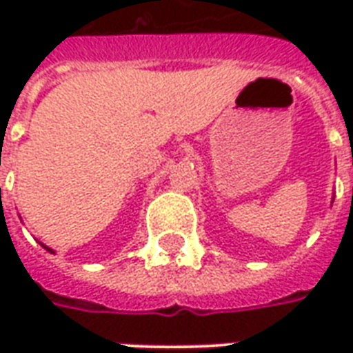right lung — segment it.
Returning <instances> with one entry per match:
<instances>
[{"mask_svg":"<svg viewBox=\"0 0 353 353\" xmlns=\"http://www.w3.org/2000/svg\"><path fill=\"white\" fill-rule=\"evenodd\" d=\"M43 245V244H41ZM43 248H45V250H47V252H50V253H54L52 252V250H50V248H47V245H43Z\"/></svg>","mask_w":353,"mask_h":353,"instance_id":"1","label":"right lung"}]
</instances>
